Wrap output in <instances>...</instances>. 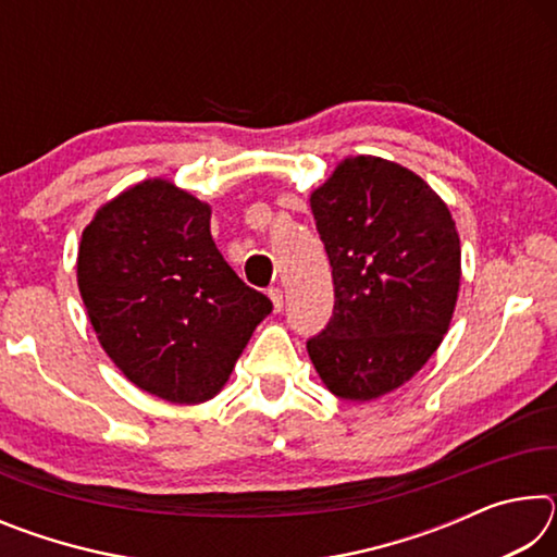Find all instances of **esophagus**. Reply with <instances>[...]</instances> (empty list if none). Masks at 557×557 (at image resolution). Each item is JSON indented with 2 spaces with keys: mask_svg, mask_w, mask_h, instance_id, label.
Returning <instances> with one entry per match:
<instances>
[{
  "mask_svg": "<svg viewBox=\"0 0 557 557\" xmlns=\"http://www.w3.org/2000/svg\"><path fill=\"white\" fill-rule=\"evenodd\" d=\"M268 295L272 299V307H275V312H280L282 305H285V297H282V289L280 287H270Z\"/></svg>",
  "mask_w": 557,
  "mask_h": 557,
  "instance_id": "1",
  "label": "esophagus"
}]
</instances>
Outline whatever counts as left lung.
Returning a JSON list of instances; mask_svg holds the SVG:
<instances>
[{"mask_svg": "<svg viewBox=\"0 0 557 557\" xmlns=\"http://www.w3.org/2000/svg\"><path fill=\"white\" fill-rule=\"evenodd\" d=\"M334 312L307 342L326 388L373 400L410 381L445 336L459 289V235L418 174L351 157L312 194Z\"/></svg>", "mask_w": 557, "mask_h": 557, "instance_id": "1", "label": "left lung"}]
</instances>
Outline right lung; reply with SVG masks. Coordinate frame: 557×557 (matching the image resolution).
<instances>
[{
    "instance_id": "add662e5",
    "label": "right lung",
    "mask_w": 557,
    "mask_h": 557,
    "mask_svg": "<svg viewBox=\"0 0 557 557\" xmlns=\"http://www.w3.org/2000/svg\"><path fill=\"white\" fill-rule=\"evenodd\" d=\"M78 287L117 369L169 403L213 398L272 312L215 248L209 206L162 178L96 213L81 238Z\"/></svg>"
}]
</instances>
